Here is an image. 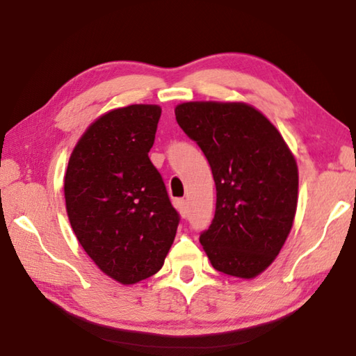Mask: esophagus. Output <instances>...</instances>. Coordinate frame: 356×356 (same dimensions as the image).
I'll return each instance as SVG.
<instances>
[{
	"label": "esophagus",
	"mask_w": 356,
	"mask_h": 356,
	"mask_svg": "<svg viewBox=\"0 0 356 356\" xmlns=\"http://www.w3.org/2000/svg\"><path fill=\"white\" fill-rule=\"evenodd\" d=\"M174 206H176V209L179 210L180 216L185 218V216H186V201L185 200H176V201H174Z\"/></svg>",
	"instance_id": "obj_1"
}]
</instances>
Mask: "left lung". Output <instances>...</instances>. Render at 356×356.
I'll use <instances>...</instances> for the list:
<instances>
[{"label": "left lung", "mask_w": 356, "mask_h": 356, "mask_svg": "<svg viewBox=\"0 0 356 356\" xmlns=\"http://www.w3.org/2000/svg\"><path fill=\"white\" fill-rule=\"evenodd\" d=\"M174 113L207 156L216 186L202 248L218 272L256 278L291 234L298 202L295 156L278 129L243 102H185Z\"/></svg>", "instance_id": "1"}]
</instances>
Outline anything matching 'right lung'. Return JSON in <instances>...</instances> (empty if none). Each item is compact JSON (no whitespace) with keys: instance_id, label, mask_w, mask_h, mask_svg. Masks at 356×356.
<instances>
[{"instance_id":"right-lung-1","label":"right lung","mask_w":356,"mask_h":356,"mask_svg":"<svg viewBox=\"0 0 356 356\" xmlns=\"http://www.w3.org/2000/svg\"><path fill=\"white\" fill-rule=\"evenodd\" d=\"M159 105L102 114L72 150L64 176L65 210L78 242L120 284L155 275L176 237L179 213L149 159Z\"/></svg>"}]
</instances>
